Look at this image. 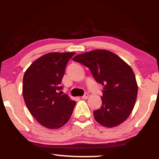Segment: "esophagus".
Returning a JSON list of instances; mask_svg holds the SVG:
<instances>
[{"instance_id": "1", "label": "esophagus", "mask_w": 159, "mask_h": 159, "mask_svg": "<svg viewBox=\"0 0 159 159\" xmlns=\"http://www.w3.org/2000/svg\"><path fill=\"white\" fill-rule=\"evenodd\" d=\"M88 93H85L84 95H83V96L81 97V98H82L83 99H88Z\"/></svg>"}]
</instances>
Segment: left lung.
Listing matches in <instances>:
<instances>
[{"mask_svg":"<svg viewBox=\"0 0 159 159\" xmlns=\"http://www.w3.org/2000/svg\"><path fill=\"white\" fill-rule=\"evenodd\" d=\"M73 60L88 67L96 81L103 85L102 106L93 112L96 121L107 128L124 122L133 111L138 91L131 67L107 50L80 54Z\"/></svg>","mask_w":159,"mask_h":159,"instance_id":"1","label":"left lung"}]
</instances>
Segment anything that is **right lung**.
<instances>
[{"instance_id":"obj_1","label":"right lung","mask_w":159,"mask_h":159,"mask_svg":"<svg viewBox=\"0 0 159 159\" xmlns=\"http://www.w3.org/2000/svg\"><path fill=\"white\" fill-rule=\"evenodd\" d=\"M75 52H50L38 58L26 70L22 94L31 115L41 125L58 129L69 121L76 101L59 90L66 64Z\"/></svg>"}]
</instances>
